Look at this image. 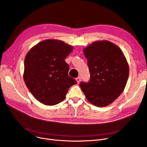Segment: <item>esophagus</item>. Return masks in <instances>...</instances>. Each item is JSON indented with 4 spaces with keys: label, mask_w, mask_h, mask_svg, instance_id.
<instances>
[{
    "label": "esophagus",
    "mask_w": 147,
    "mask_h": 147,
    "mask_svg": "<svg viewBox=\"0 0 147 147\" xmlns=\"http://www.w3.org/2000/svg\"><path fill=\"white\" fill-rule=\"evenodd\" d=\"M76 81H77V82L78 84L80 83V81H81V78L80 77H77V78H76Z\"/></svg>",
    "instance_id": "esophagus-1"
}]
</instances>
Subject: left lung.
<instances>
[{"mask_svg":"<svg viewBox=\"0 0 147 147\" xmlns=\"http://www.w3.org/2000/svg\"><path fill=\"white\" fill-rule=\"evenodd\" d=\"M90 80L80 84L87 100L99 107L116 100L126 85L129 69L122 50L108 40H97L83 49Z\"/></svg>","mask_w":147,"mask_h":147,"instance_id":"1","label":"left lung"}]
</instances>
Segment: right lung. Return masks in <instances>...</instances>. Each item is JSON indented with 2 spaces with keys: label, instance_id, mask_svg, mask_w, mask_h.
Masks as SVG:
<instances>
[{
  "label": "right lung",
  "instance_id": "add662e5",
  "mask_svg": "<svg viewBox=\"0 0 147 147\" xmlns=\"http://www.w3.org/2000/svg\"><path fill=\"white\" fill-rule=\"evenodd\" d=\"M74 47L62 40L47 39L34 46L24 59L23 78L35 99L46 105L64 100L69 89L77 81L69 76L65 59Z\"/></svg>",
  "mask_w": 147,
  "mask_h": 147
}]
</instances>
